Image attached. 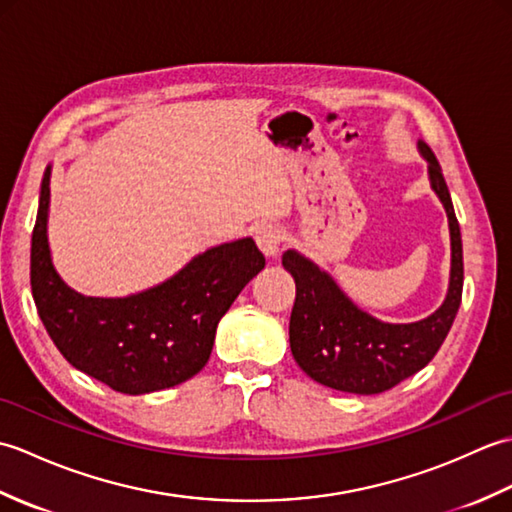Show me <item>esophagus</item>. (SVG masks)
<instances>
[{"mask_svg": "<svg viewBox=\"0 0 512 512\" xmlns=\"http://www.w3.org/2000/svg\"><path fill=\"white\" fill-rule=\"evenodd\" d=\"M255 242L268 259H275L284 246V231L277 224H262L255 228Z\"/></svg>", "mask_w": 512, "mask_h": 512, "instance_id": "obj_1", "label": "esophagus"}]
</instances>
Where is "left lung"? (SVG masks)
I'll return each mask as SVG.
<instances>
[{"label": "left lung", "mask_w": 512, "mask_h": 512, "mask_svg": "<svg viewBox=\"0 0 512 512\" xmlns=\"http://www.w3.org/2000/svg\"><path fill=\"white\" fill-rule=\"evenodd\" d=\"M418 149L429 162L431 189L447 209L451 231V279L442 306L416 323H383L356 308L336 281L297 250L281 264L295 277L297 297L290 314V350L317 383L347 394H380L427 365L447 339L462 301V237L438 158L427 143Z\"/></svg>", "instance_id": "8db88e82"}]
</instances>
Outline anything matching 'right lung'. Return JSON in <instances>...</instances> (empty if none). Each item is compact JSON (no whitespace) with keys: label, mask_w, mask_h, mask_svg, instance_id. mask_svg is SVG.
<instances>
[{"label":"right lung","mask_w":512,"mask_h":512,"mask_svg":"<svg viewBox=\"0 0 512 512\" xmlns=\"http://www.w3.org/2000/svg\"><path fill=\"white\" fill-rule=\"evenodd\" d=\"M50 167L30 248V286L52 343L72 367L121 394H149L195 376L217 323L266 266L250 237L209 248L165 284L123 299L83 297L57 275L48 248Z\"/></svg>","instance_id":"add662e5"}]
</instances>
